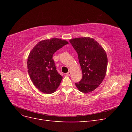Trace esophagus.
Masks as SVG:
<instances>
[{"label": "esophagus", "mask_w": 132, "mask_h": 132, "mask_svg": "<svg viewBox=\"0 0 132 132\" xmlns=\"http://www.w3.org/2000/svg\"><path fill=\"white\" fill-rule=\"evenodd\" d=\"M67 75H68V76H70V74H71V71H69L68 72V73H67Z\"/></svg>", "instance_id": "34e87169"}]
</instances>
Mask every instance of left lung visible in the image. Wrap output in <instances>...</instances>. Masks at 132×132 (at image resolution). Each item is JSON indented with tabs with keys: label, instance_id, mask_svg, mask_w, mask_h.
I'll use <instances>...</instances> for the list:
<instances>
[{
	"label": "left lung",
	"instance_id": "1",
	"mask_svg": "<svg viewBox=\"0 0 132 132\" xmlns=\"http://www.w3.org/2000/svg\"><path fill=\"white\" fill-rule=\"evenodd\" d=\"M69 42L78 54L82 73L81 80L75 85L82 93H90L98 87L105 77L108 63L106 52L90 37L73 38Z\"/></svg>",
	"mask_w": 132,
	"mask_h": 132
}]
</instances>
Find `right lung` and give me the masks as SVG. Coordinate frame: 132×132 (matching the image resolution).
<instances>
[{"mask_svg": "<svg viewBox=\"0 0 132 132\" xmlns=\"http://www.w3.org/2000/svg\"><path fill=\"white\" fill-rule=\"evenodd\" d=\"M69 43L53 38L39 42L31 50L27 58V70L34 85L45 94H52L57 89L63 77L55 66L53 55Z\"/></svg>", "mask_w": 132, "mask_h": 132, "instance_id": "right-lung-1", "label": "right lung"}]
</instances>
